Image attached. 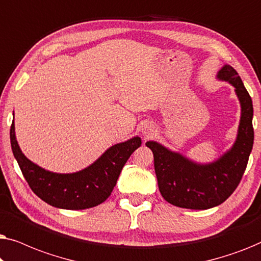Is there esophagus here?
I'll return each mask as SVG.
<instances>
[{"label": "esophagus", "mask_w": 261, "mask_h": 261, "mask_svg": "<svg viewBox=\"0 0 261 261\" xmlns=\"http://www.w3.org/2000/svg\"><path fill=\"white\" fill-rule=\"evenodd\" d=\"M142 133H144L145 137H149V135H152V133H153V129H152V127H149V126H146V127L144 128V130H142Z\"/></svg>", "instance_id": "obj_1"}]
</instances>
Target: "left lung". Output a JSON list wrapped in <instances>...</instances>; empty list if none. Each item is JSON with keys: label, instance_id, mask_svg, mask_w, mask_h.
Masks as SVG:
<instances>
[{"label": "left lung", "instance_id": "8db88e82", "mask_svg": "<svg viewBox=\"0 0 261 261\" xmlns=\"http://www.w3.org/2000/svg\"><path fill=\"white\" fill-rule=\"evenodd\" d=\"M216 78L233 85L241 107L237 139L227 152L212 163L201 164L156 141L146 142L154 156L160 194L167 202L179 208L204 210L226 201L240 183L253 148L251 96L230 65L226 64L221 67Z\"/></svg>", "mask_w": 261, "mask_h": 261}]
</instances>
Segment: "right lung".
Returning a JSON list of instances; mask_svg holds the SVG:
<instances>
[{
	"mask_svg": "<svg viewBox=\"0 0 261 261\" xmlns=\"http://www.w3.org/2000/svg\"><path fill=\"white\" fill-rule=\"evenodd\" d=\"M10 144L24 179L39 198L56 208L82 210L101 204L109 197L124 164L141 146V139L134 137L113 145L91 165L73 173L51 172L31 162L17 144L14 120Z\"/></svg>",
	"mask_w": 261,
	"mask_h": 261,
	"instance_id": "add662e5",
	"label": "right lung"
}]
</instances>
